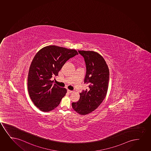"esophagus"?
<instances>
[{
  "label": "esophagus",
  "instance_id": "esophagus-1",
  "mask_svg": "<svg viewBox=\"0 0 151 151\" xmlns=\"http://www.w3.org/2000/svg\"><path fill=\"white\" fill-rule=\"evenodd\" d=\"M67 92H68V93H73V91H71V90H69V89H68L67 90Z\"/></svg>",
  "mask_w": 151,
  "mask_h": 151
}]
</instances>
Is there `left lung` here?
<instances>
[{"label":"left lung","instance_id":"1","mask_svg":"<svg viewBox=\"0 0 151 151\" xmlns=\"http://www.w3.org/2000/svg\"><path fill=\"white\" fill-rule=\"evenodd\" d=\"M78 52L86 63L84 83L88 85V88L80 93V99L72 103V107L79 114L85 115L97 109L105 99L108 89L109 70L103 57L97 52Z\"/></svg>","mask_w":151,"mask_h":151}]
</instances>
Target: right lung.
Returning a JSON list of instances; mask_svg holds the SVG:
<instances>
[{"instance_id":"right-lung-1","label":"right lung","mask_w":151,"mask_h":151,"mask_svg":"<svg viewBox=\"0 0 151 151\" xmlns=\"http://www.w3.org/2000/svg\"><path fill=\"white\" fill-rule=\"evenodd\" d=\"M76 55V50L50 45L35 55L29 69L27 89L33 103L40 110L50 112L59 105L67 90L54 85L50 78L58 76L65 62Z\"/></svg>"}]
</instances>
